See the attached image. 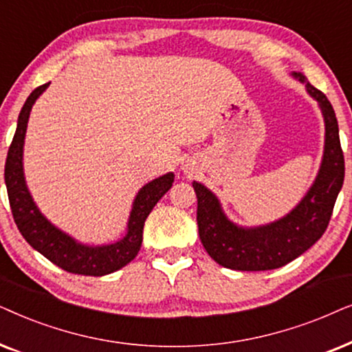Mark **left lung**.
Wrapping results in <instances>:
<instances>
[{
	"label": "left lung",
	"mask_w": 352,
	"mask_h": 352,
	"mask_svg": "<svg viewBox=\"0 0 352 352\" xmlns=\"http://www.w3.org/2000/svg\"><path fill=\"white\" fill-rule=\"evenodd\" d=\"M294 77L306 83L307 91L318 101L325 119V153L320 172L298 208L278 222L245 230L225 217L217 198L206 186L193 184L198 198L196 220L201 243L208 254L227 269L259 272L287 265L320 240L333 214L335 201L344 180L338 120L330 101L320 90L312 87L304 75L294 72Z\"/></svg>",
	"instance_id": "1"
}]
</instances>
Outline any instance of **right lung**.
<instances>
[{
	"label": "right lung",
	"mask_w": 352,
	"mask_h": 352,
	"mask_svg": "<svg viewBox=\"0 0 352 352\" xmlns=\"http://www.w3.org/2000/svg\"><path fill=\"white\" fill-rule=\"evenodd\" d=\"M50 83L36 87L27 98L21 114H19L17 129L12 143L8 149L6 166H4V182H6L9 206H11L14 222L19 232L29 245L43 254L60 269L70 274L88 275V277H101L122 269L138 254L143 241L144 220L151 212L157 201L170 190L173 173L159 177L151 184L140 190L133 203L132 214L129 220V232L120 241L107 246H83L75 243L72 238L53 227L32 201L29 190L25 186L22 172V146L25 138L27 122L32 106L36 98L45 91Z\"/></svg>",
	"instance_id": "right-lung-1"
}]
</instances>
